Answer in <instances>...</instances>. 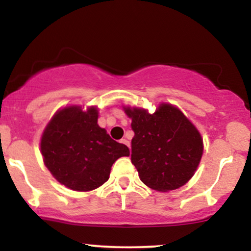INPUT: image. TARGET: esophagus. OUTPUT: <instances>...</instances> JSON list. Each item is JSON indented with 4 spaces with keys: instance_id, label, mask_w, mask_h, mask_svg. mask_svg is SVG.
Returning a JSON list of instances; mask_svg holds the SVG:
<instances>
[{
    "instance_id": "obj_1",
    "label": "esophagus",
    "mask_w": 251,
    "mask_h": 251,
    "mask_svg": "<svg viewBox=\"0 0 251 251\" xmlns=\"http://www.w3.org/2000/svg\"><path fill=\"white\" fill-rule=\"evenodd\" d=\"M120 143L124 144V145H126V146H127V148H129V146H131V144H129L128 139H126V138H124V139L120 140Z\"/></svg>"
}]
</instances>
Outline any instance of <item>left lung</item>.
<instances>
[{
  "label": "left lung",
  "mask_w": 251,
  "mask_h": 251,
  "mask_svg": "<svg viewBox=\"0 0 251 251\" xmlns=\"http://www.w3.org/2000/svg\"><path fill=\"white\" fill-rule=\"evenodd\" d=\"M132 119V164L140 180L157 191L176 190L195 175L203 155V139L196 126L171 103L163 102L154 113L128 107Z\"/></svg>",
  "instance_id": "8db88e82"
}]
</instances>
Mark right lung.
I'll use <instances>...</instances> for the list:
<instances>
[{"label": "right lung", "mask_w": 251, "mask_h": 251, "mask_svg": "<svg viewBox=\"0 0 251 251\" xmlns=\"http://www.w3.org/2000/svg\"><path fill=\"white\" fill-rule=\"evenodd\" d=\"M98 108L72 105L54 114L41 137L43 163L60 184L74 191H92L108 180L118 158L129 150L98 125Z\"/></svg>", "instance_id": "1"}]
</instances>
